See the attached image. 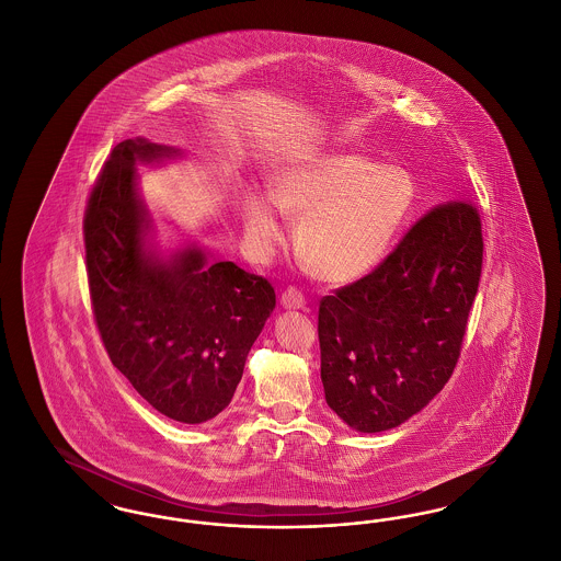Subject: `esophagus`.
<instances>
[{"label": "esophagus", "mask_w": 561, "mask_h": 561, "mask_svg": "<svg viewBox=\"0 0 561 561\" xmlns=\"http://www.w3.org/2000/svg\"><path fill=\"white\" fill-rule=\"evenodd\" d=\"M305 302H307L305 294L300 293L298 288H294V286L286 288V290L282 293V305H284L286 309H302Z\"/></svg>", "instance_id": "obj_1"}]
</instances>
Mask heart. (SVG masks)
Listing matches in <instances>:
<instances>
[{"mask_svg":"<svg viewBox=\"0 0 561 561\" xmlns=\"http://www.w3.org/2000/svg\"><path fill=\"white\" fill-rule=\"evenodd\" d=\"M414 181L400 165H376L359 153H323L294 161L271 179V202L300 218L296 252L302 265L330 284L364 277L382 263L414 204ZM267 197L241 199L248 238L267 248L282 236Z\"/></svg>","mask_w":561,"mask_h":561,"instance_id":"obj_1","label":"heart"}]
</instances>
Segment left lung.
Listing matches in <instances>:
<instances>
[{
  "label": "left lung",
  "instance_id": "1",
  "mask_svg": "<svg viewBox=\"0 0 561 561\" xmlns=\"http://www.w3.org/2000/svg\"><path fill=\"white\" fill-rule=\"evenodd\" d=\"M481 261L480 213L450 199L421 216L368 275L321 298L323 393L348 427H398L444 389L460 357Z\"/></svg>",
  "mask_w": 561,
  "mask_h": 561
}]
</instances>
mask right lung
I'll use <instances>...</instances> for the list:
<instances>
[{
  "instance_id": "1",
  "label": "right lung",
  "mask_w": 561,
  "mask_h": 561,
  "mask_svg": "<svg viewBox=\"0 0 561 561\" xmlns=\"http://www.w3.org/2000/svg\"><path fill=\"white\" fill-rule=\"evenodd\" d=\"M172 156L145 138L111 151L83 214L85 271L111 364L163 416L197 425L229 405L275 290L231 261L208 265L195 245L170 261L147 248L134 165Z\"/></svg>"
}]
</instances>
